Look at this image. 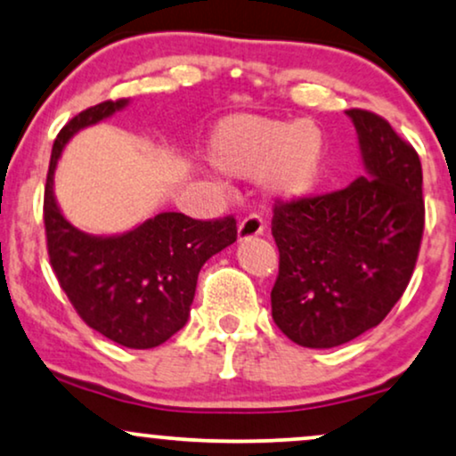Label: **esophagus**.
Returning a JSON list of instances; mask_svg holds the SVG:
<instances>
[{"instance_id":"esophagus-1","label":"esophagus","mask_w":456,"mask_h":456,"mask_svg":"<svg viewBox=\"0 0 456 456\" xmlns=\"http://www.w3.org/2000/svg\"><path fill=\"white\" fill-rule=\"evenodd\" d=\"M264 232V222L260 216H249L245 217L243 222L239 224V230H237V237L239 240H249V239H256L260 237V234Z\"/></svg>"}]
</instances>
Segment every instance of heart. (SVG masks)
<instances>
[{"label": "heart", "instance_id": "heart-1", "mask_svg": "<svg viewBox=\"0 0 456 456\" xmlns=\"http://www.w3.org/2000/svg\"><path fill=\"white\" fill-rule=\"evenodd\" d=\"M209 159L234 177H262L281 199L297 200L313 192L323 165V134L317 125H291L260 116H230L213 128Z\"/></svg>", "mask_w": 456, "mask_h": 456}]
</instances>
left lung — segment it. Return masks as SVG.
<instances>
[{"label":"left lung","instance_id":"obj_1","mask_svg":"<svg viewBox=\"0 0 456 456\" xmlns=\"http://www.w3.org/2000/svg\"><path fill=\"white\" fill-rule=\"evenodd\" d=\"M363 175L338 192L274 207L273 319L296 345L331 348L389 314L412 277L425 226L423 168L380 116L348 110Z\"/></svg>","mask_w":456,"mask_h":456}]
</instances>
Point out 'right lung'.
<instances>
[{"label": "right lung", "mask_w": 456, "mask_h": 456, "mask_svg": "<svg viewBox=\"0 0 456 456\" xmlns=\"http://www.w3.org/2000/svg\"><path fill=\"white\" fill-rule=\"evenodd\" d=\"M128 103L131 99L105 101L61 128L50 156L44 224L50 264L84 322L122 346L154 348L188 322L202 264L237 240V222H200L165 211L108 237L73 226L54 196L61 154L73 134L108 120Z\"/></svg>", "instance_id": "obj_1"}]
</instances>
